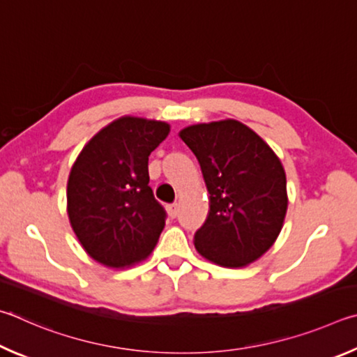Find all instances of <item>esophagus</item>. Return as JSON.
<instances>
[{"label":"esophagus","mask_w":357,"mask_h":357,"mask_svg":"<svg viewBox=\"0 0 357 357\" xmlns=\"http://www.w3.org/2000/svg\"><path fill=\"white\" fill-rule=\"evenodd\" d=\"M167 215L171 218H175L178 215V204H171L167 205Z\"/></svg>","instance_id":"obj_1"}]
</instances>
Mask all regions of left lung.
<instances>
[{
	"instance_id": "8db88e82",
	"label": "left lung",
	"mask_w": 357,
	"mask_h": 357,
	"mask_svg": "<svg viewBox=\"0 0 357 357\" xmlns=\"http://www.w3.org/2000/svg\"><path fill=\"white\" fill-rule=\"evenodd\" d=\"M201 165L210 210L195 235L197 252L213 264L241 268L261 257L280 234L287 178L271 147L234 119L180 131Z\"/></svg>"
}]
</instances>
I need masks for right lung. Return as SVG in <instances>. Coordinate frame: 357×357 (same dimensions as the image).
I'll list each match as a JSON object with an SVG mask.
<instances>
[{"label": "right lung", "instance_id": "1", "mask_svg": "<svg viewBox=\"0 0 357 357\" xmlns=\"http://www.w3.org/2000/svg\"><path fill=\"white\" fill-rule=\"evenodd\" d=\"M169 123L123 116L86 144L67 182V213L81 246L108 268L137 264L153 251L166 211L149 186V155Z\"/></svg>", "mask_w": 357, "mask_h": 357}]
</instances>
